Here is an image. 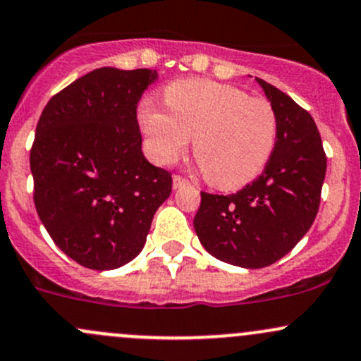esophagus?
Wrapping results in <instances>:
<instances>
[{
  "mask_svg": "<svg viewBox=\"0 0 361 361\" xmlns=\"http://www.w3.org/2000/svg\"><path fill=\"white\" fill-rule=\"evenodd\" d=\"M183 185H188V180L185 176H180V174H174L173 176V187L174 188H180Z\"/></svg>",
  "mask_w": 361,
  "mask_h": 361,
  "instance_id": "obj_1",
  "label": "esophagus"
}]
</instances>
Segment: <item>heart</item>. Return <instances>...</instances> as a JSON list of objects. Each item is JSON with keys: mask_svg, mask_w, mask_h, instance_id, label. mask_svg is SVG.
<instances>
[{"mask_svg": "<svg viewBox=\"0 0 361 361\" xmlns=\"http://www.w3.org/2000/svg\"><path fill=\"white\" fill-rule=\"evenodd\" d=\"M169 111L142 102L138 121L152 157L176 161L193 136V157L204 178L218 188L252 181L270 161L279 117L270 100L207 79H187L164 91Z\"/></svg>", "mask_w": 361, "mask_h": 361, "instance_id": "1", "label": "heart"}]
</instances>
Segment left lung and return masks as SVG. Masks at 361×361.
<instances>
[{
  "mask_svg": "<svg viewBox=\"0 0 361 361\" xmlns=\"http://www.w3.org/2000/svg\"><path fill=\"white\" fill-rule=\"evenodd\" d=\"M279 117V135L263 173L230 195L200 192L193 218L200 244L216 259L264 268L305 237L320 207L327 155L308 111L256 78Z\"/></svg>",
  "mask_w": 361,
  "mask_h": 361,
  "instance_id": "1",
  "label": "left lung"
}]
</instances>
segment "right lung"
I'll use <instances>...</instances> for the list:
<instances>
[{
	"label": "right lung",
	"mask_w": 361,
	"mask_h": 361,
	"mask_svg": "<svg viewBox=\"0 0 361 361\" xmlns=\"http://www.w3.org/2000/svg\"><path fill=\"white\" fill-rule=\"evenodd\" d=\"M154 69L102 67L53 94L30 147L34 206L81 267L114 270L143 249L173 178L142 152L136 107Z\"/></svg>",
	"instance_id": "obj_1"
}]
</instances>
